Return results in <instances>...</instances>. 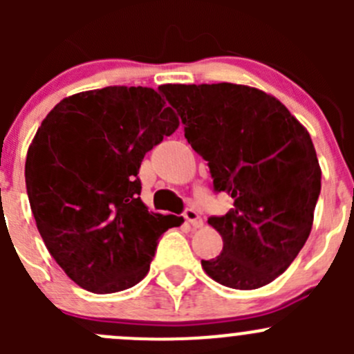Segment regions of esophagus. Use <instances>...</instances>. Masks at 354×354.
I'll list each match as a JSON object with an SVG mask.
<instances>
[{"mask_svg":"<svg viewBox=\"0 0 354 354\" xmlns=\"http://www.w3.org/2000/svg\"><path fill=\"white\" fill-rule=\"evenodd\" d=\"M183 216H185V219H187V223H190L194 227H202L203 221H202V217H200L197 209H194V207H188V209H185Z\"/></svg>","mask_w":354,"mask_h":354,"instance_id":"1","label":"esophagus"}]
</instances>
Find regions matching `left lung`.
Here are the masks:
<instances>
[{
    "label": "left lung",
    "instance_id": "8db88e82",
    "mask_svg": "<svg viewBox=\"0 0 354 354\" xmlns=\"http://www.w3.org/2000/svg\"><path fill=\"white\" fill-rule=\"evenodd\" d=\"M185 138L207 160L214 192L234 200L209 217L223 252L202 267L216 283L257 289L272 283L303 248L320 195L310 133L272 95L236 84L162 85Z\"/></svg>",
    "mask_w": 354,
    "mask_h": 354
}]
</instances>
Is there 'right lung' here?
Instances as JSON below:
<instances>
[{"instance_id":"add662e5","label":"right lung","mask_w":354,"mask_h":354,"mask_svg":"<svg viewBox=\"0 0 354 354\" xmlns=\"http://www.w3.org/2000/svg\"><path fill=\"white\" fill-rule=\"evenodd\" d=\"M180 124L159 92L106 87L63 99L46 116L25 160L32 214L53 259L87 291L140 283L157 243L183 217L140 200L144 156Z\"/></svg>"}]
</instances>
